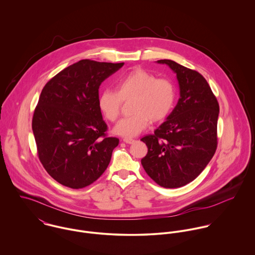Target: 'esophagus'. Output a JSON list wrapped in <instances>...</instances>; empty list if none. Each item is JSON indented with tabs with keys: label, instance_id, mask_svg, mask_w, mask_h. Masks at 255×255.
I'll use <instances>...</instances> for the list:
<instances>
[{
	"label": "esophagus",
	"instance_id": "1",
	"mask_svg": "<svg viewBox=\"0 0 255 255\" xmlns=\"http://www.w3.org/2000/svg\"><path fill=\"white\" fill-rule=\"evenodd\" d=\"M123 140H124V142H126V143H128V144H132V143L135 142V140H134L133 138H128V137H126V138H124Z\"/></svg>",
	"mask_w": 255,
	"mask_h": 255
}]
</instances>
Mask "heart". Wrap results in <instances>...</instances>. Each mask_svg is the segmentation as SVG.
I'll use <instances>...</instances> for the list:
<instances>
[{
	"label": "heart",
	"mask_w": 255,
	"mask_h": 255,
	"mask_svg": "<svg viewBox=\"0 0 255 255\" xmlns=\"http://www.w3.org/2000/svg\"><path fill=\"white\" fill-rule=\"evenodd\" d=\"M130 115L122 119L114 131L125 137H132L143 131L150 121H163L174 108L176 87L165 77H156L143 69H135L117 82V91L105 89L99 97V107L110 122H116L124 101L131 99Z\"/></svg>",
	"instance_id": "obj_1"
}]
</instances>
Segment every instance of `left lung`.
I'll return each instance as SVG.
<instances>
[{"label": "left lung", "instance_id": "left-lung-1", "mask_svg": "<svg viewBox=\"0 0 255 255\" xmlns=\"http://www.w3.org/2000/svg\"><path fill=\"white\" fill-rule=\"evenodd\" d=\"M158 63L177 73L181 97L167 121L141 138L148 148L141 164L157 184L176 188L196 179L214 156L219 103L202 74L171 60Z\"/></svg>", "mask_w": 255, "mask_h": 255}]
</instances>
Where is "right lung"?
Wrapping results in <instances>:
<instances>
[{"label":"right lung","mask_w":255,"mask_h":255,"mask_svg":"<svg viewBox=\"0 0 255 255\" xmlns=\"http://www.w3.org/2000/svg\"><path fill=\"white\" fill-rule=\"evenodd\" d=\"M124 63L81 60L43 87L32 118L37 155L47 173L73 189L97 181L119 144L99 107V87Z\"/></svg>","instance_id":"right-lung-1"}]
</instances>
